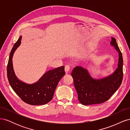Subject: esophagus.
Instances as JSON below:
<instances>
[{"label": "esophagus", "mask_w": 130, "mask_h": 130, "mask_svg": "<svg viewBox=\"0 0 130 130\" xmlns=\"http://www.w3.org/2000/svg\"><path fill=\"white\" fill-rule=\"evenodd\" d=\"M64 70L66 73V74H67L69 73V70H70V66L69 65H66L65 66V68H64Z\"/></svg>", "instance_id": "1"}]
</instances>
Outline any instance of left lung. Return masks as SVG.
<instances>
[{"label": "left lung", "instance_id": "left-lung-1", "mask_svg": "<svg viewBox=\"0 0 130 130\" xmlns=\"http://www.w3.org/2000/svg\"><path fill=\"white\" fill-rule=\"evenodd\" d=\"M112 45L119 53V62L116 71L107 77L93 79L87 70L81 67L74 68L72 72L74 85L80 103L84 105L99 104L107 101L120 86L123 78V58L116 40L112 37Z\"/></svg>", "mask_w": 130, "mask_h": 130}]
</instances>
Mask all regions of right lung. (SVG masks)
Masks as SVG:
<instances>
[{
    "label": "right lung",
    "instance_id": "1",
    "mask_svg": "<svg viewBox=\"0 0 130 130\" xmlns=\"http://www.w3.org/2000/svg\"><path fill=\"white\" fill-rule=\"evenodd\" d=\"M22 36L15 43L10 54L7 66V76L12 88L25 103L31 105H42L50 102L53 98L58 82L65 75L64 67L49 70L36 83L26 84L15 76L12 66V56L14 51L21 44Z\"/></svg>",
    "mask_w": 130,
    "mask_h": 130
}]
</instances>
